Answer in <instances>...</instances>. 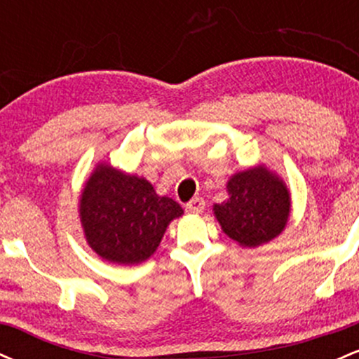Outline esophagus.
I'll list each match as a JSON object with an SVG mask.
<instances>
[{"instance_id": "esophagus-1", "label": "esophagus", "mask_w": 359, "mask_h": 359, "mask_svg": "<svg viewBox=\"0 0 359 359\" xmlns=\"http://www.w3.org/2000/svg\"><path fill=\"white\" fill-rule=\"evenodd\" d=\"M204 199L203 197H194V199L189 203L187 205H185V211H187L189 214H201L204 211Z\"/></svg>"}]
</instances>
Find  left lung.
Returning <instances> with one entry per match:
<instances>
[{
    "mask_svg": "<svg viewBox=\"0 0 359 359\" xmlns=\"http://www.w3.org/2000/svg\"><path fill=\"white\" fill-rule=\"evenodd\" d=\"M228 199L212 205L221 229L243 248H258L282 234L292 211L285 180L265 163L229 177Z\"/></svg>",
    "mask_w": 359,
    "mask_h": 359,
    "instance_id": "obj_1",
    "label": "left lung"
}]
</instances>
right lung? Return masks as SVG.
Here are the masks:
<instances>
[{
    "label": "right lung",
    "mask_w": 359,
    "mask_h": 359,
    "mask_svg": "<svg viewBox=\"0 0 359 359\" xmlns=\"http://www.w3.org/2000/svg\"><path fill=\"white\" fill-rule=\"evenodd\" d=\"M184 209L158 196L145 177L109 162L93 168L79 196V217L89 248L109 263L138 265L158 248L168 224Z\"/></svg>",
    "instance_id": "right-lung-1"
}]
</instances>
